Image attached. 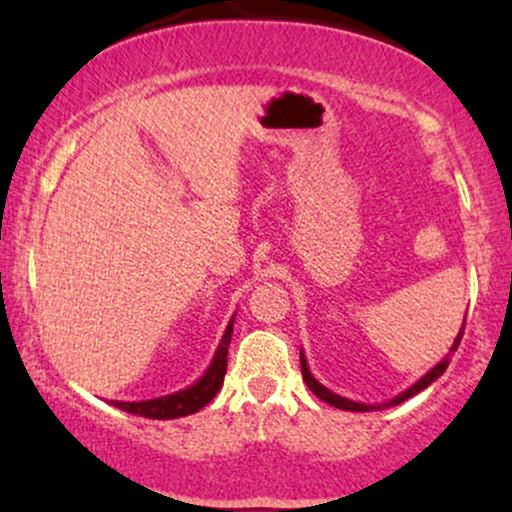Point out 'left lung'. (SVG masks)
Here are the masks:
<instances>
[{
    "instance_id": "1",
    "label": "left lung",
    "mask_w": 512,
    "mask_h": 512,
    "mask_svg": "<svg viewBox=\"0 0 512 512\" xmlns=\"http://www.w3.org/2000/svg\"><path fill=\"white\" fill-rule=\"evenodd\" d=\"M462 334H464V325H462V330L457 332V337H455V342H452V346H450L448 356H445L443 361H438L436 366H433L431 370H428L426 375H421V378L416 380L414 385L407 387V390H404V392H399L397 397H392L390 402H385V404H361V402H354V399H346V397H342V395H334V392H332V390H327L325 385H322V383H317V380H315V375L310 373V368H308V361H305V356H303V349H301V373H303V380H305V385L310 387V392H313V395L320 397L322 402L332 404V407H337V409H346V411H378V409H385V407H395V404H402V402H407L409 397L419 395V392H421V390H426L428 385H431V383H436V380L440 378V375L445 373V368L450 366V356L455 354V351H457V346H460V342H462Z\"/></svg>"
}]
</instances>
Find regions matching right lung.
<instances>
[{
    "mask_svg": "<svg viewBox=\"0 0 512 512\" xmlns=\"http://www.w3.org/2000/svg\"><path fill=\"white\" fill-rule=\"evenodd\" d=\"M233 320L228 322L226 332H223L219 349H216L214 358H211L209 368L204 370L202 378L197 383H192L185 390L173 392L166 397H154L144 399V402H110L113 407L129 411V414L144 416V419H180V416L195 414L202 407H207L211 399L216 397V392L221 390L223 375H226V363H228V346H231V334H233Z\"/></svg>",
    "mask_w": 512,
    "mask_h": 512,
    "instance_id": "right-lung-1",
    "label": "right lung"
}]
</instances>
